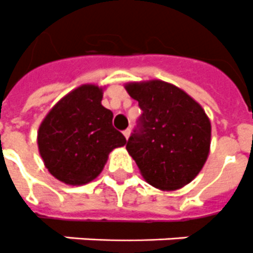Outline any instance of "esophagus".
Listing matches in <instances>:
<instances>
[{
	"mask_svg": "<svg viewBox=\"0 0 253 253\" xmlns=\"http://www.w3.org/2000/svg\"><path fill=\"white\" fill-rule=\"evenodd\" d=\"M123 134H124V137L126 139L129 138V134H130V129H125L124 132H123Z\"/></svg>",
	"mask_w": 253,
	"mask_h": 253,
	"instance_id": "1",
	"label": "esophagus"
}]
</instances>
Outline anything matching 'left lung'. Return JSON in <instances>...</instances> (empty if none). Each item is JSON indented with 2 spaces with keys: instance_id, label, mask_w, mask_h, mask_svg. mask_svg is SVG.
Segmentation results:
<instances>
[{
  "instance_id": "8db88e82",
  "label": "left lung",
  "mask_w": 253,
  "mask_h": 253,
  "mask_svg": "<svg viewBox=\"0 0 253 253\" xmlns=\"http://www.w3.org/2000/svg\"><path fill=\"white\" fill-rule=\"evenodd\" d=\"M142 114L126 142L142 176L173 191L191 183L207 162L211 126L199 103L163 81L125 86Z\"/></svg>"
}]
</instances>
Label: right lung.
Here are the masks:
<instances>
[{
    "label": "right lung",
    "mask_w": 253,
    "mask_h": 253,
    "mask_svg": "<svg viewBox=\"0 0 253 253\" xmlns=\"http://www.w3.org/2000/svg\"><path fill=\"white\" fill-rule=\"evenodd\" d=\"M102 88L84 84L64 96L40 125V155L58 180L70 185L94 180L111 151L126 143L114 128V114L102 106Z\"/></svg>",
    "instance_id": "obj_1"
}]
</instances>
